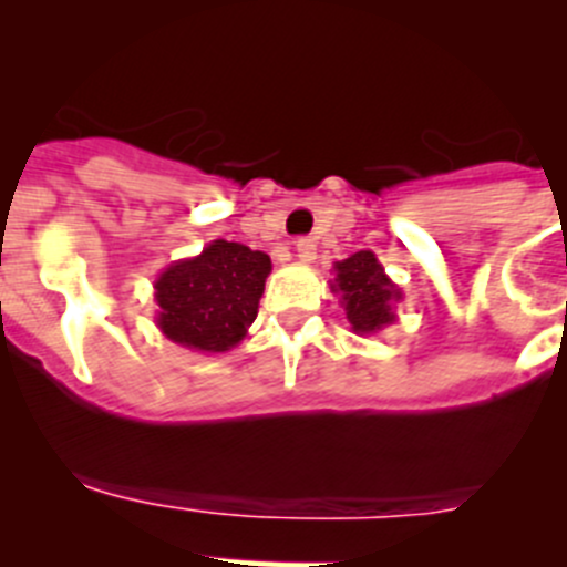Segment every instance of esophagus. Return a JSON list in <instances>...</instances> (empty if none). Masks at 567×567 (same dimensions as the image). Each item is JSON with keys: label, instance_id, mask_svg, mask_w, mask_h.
Masks as SVG:
<instances>
[{"label": "esophagus", "instance_id": "1", "mask_svg": "<svg viewBox=\"0 0 567 567\" xmlns=\"http://www.w3.org/2000/svg\"><path fill=\"white\" fill-rule=\"evenodd\" d=\"M295 252H298V258H300V261H303V264L315 261V256H317L315 239H309V236H303V239H298V241H295Z\"/></svg>", "mask_w": 567, "mask_h": 567}]
</instances>
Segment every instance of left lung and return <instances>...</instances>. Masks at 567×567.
I'll return each instance as SVG.
<instances>
[{"label": "left lung", "instance_id": "8db88e82", "mask_svg": "<svg viewBox=\"0 0 567 567\" xmlns=\"http://www.w3.org/2000/svg\"><path fill=\"white\" fill-rule=\"evenodd\" d=\"M331 292L339 295L344 317L355 333H375L395 322V303L403 298L401 289L386 278L384 267L370 250L353 252L344 261L333 264Z\"/></svg>", "mask_w": 567, "mask_h": 567}]
</instances>
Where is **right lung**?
Listing matches in <instances>:
<instances>
[{"instance_id": "obj_1", "label": "right lung", "mask_w": 567, "mask_h": 567, "mask_svg": "<svg viewBox=\"0 0 567 567\" xmlns=\"http://www.w3.org/2000/svg\"><path fill=\"white\" fill-rule=\"evenodd\" d=\"M272 261L239 241L217 239L194 258L166 267L155 280L158 328L188 350L223 353L245 339L258 315Z\"/></svg>"}]
</instances>
